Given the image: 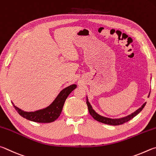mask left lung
Segmentation results:
<instances>
[{
  "mask_svg": "<svg viewBox=\"0 0 156 156\" xmlns=\"http://www.w3.org/2000/svg\"><path fill=\"white\" fill-rule=\"evenodd\" d=\"M149 95H150V92L149 93L148 97H149ZM86 103H87V105H88L89 113L90 114V115L93 117L96 121L102 122V123L107 124V125H119L130 121V120L132 119L133 117H135L136 115H138V114L140 113L142 110H143V109L144 108V106H145L147 103L146 102L144 103L143 105H142L140 108H138L137 110L133 112V113L129 114V115L126 116L125 117H122V118H119V119H111V118H108V117H105V116L100 115V114H98L97 112L94 110L93 108H92V106L89 102V99L87 96H86Z\"/></svg>",
  "mask_w": 156,
  "mask_h": 156,
  "instance_id": "1",
  "label": "left lung"
}]
</instances>
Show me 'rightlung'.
<instances>
[{
    "instance_id": "right-lung-1",
    "label": "right lung",
    "mask_w": 156,
    "mask_h": 156,
    "mask_svg": "<svg viewBox=\"0 0 156 156\" xmlns=\"http://www.w3.org/2000/svg\"><path fill=\"white\" fill-rule=\"evenodd\" d=\"M76 88V84H72V85L66 87L59 92L53 101L48 106L34 112L24 111L16 106L13 102L12 103L18 114L23 118L29 120V121L36 122H42V123L51 122L55 121L60 116L66 99H67L70 92Z\"/></svg>"
}]
</instances>
